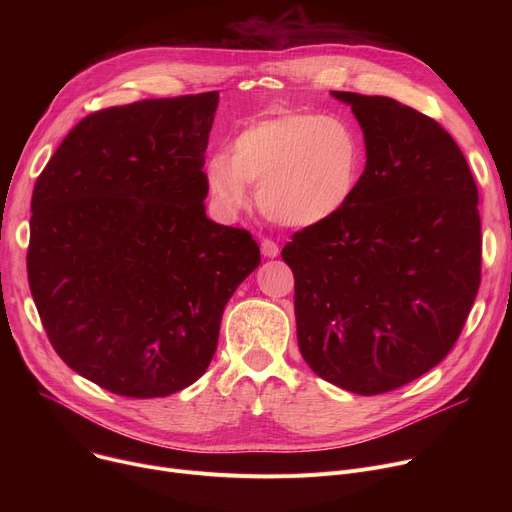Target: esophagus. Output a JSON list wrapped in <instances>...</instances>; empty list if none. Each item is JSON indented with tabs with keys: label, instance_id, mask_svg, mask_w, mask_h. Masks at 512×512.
Returning a JSON list of instances; mask_svg holds the SVG:
<instances>
[{
	"label": "esophagus",
	"instance_id": "obj_1",
	"mask_svg": "<svg viewBox=\"0 0 512 512\" xmlns=\"http://www.w3.org/2000/svg\"><path fill=\"white\" fill-rule=\"evenodd\" d=\"M261 253H263V257H267V259H274V257L280 255V247L276 245L274 240L263 238V240H261Z\"/></svg>",
	"mask_w": 512,
	"mask_h": 512
}]
</instances>
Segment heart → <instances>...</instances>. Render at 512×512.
<instances>
[{
  "instance_id": "1",
  "label": "heart",
  "mask_w": 512,
  "mask_h": 512,
  "mask_svg": "<svg viewBox=\"0 0 512 512\" xmlns=\"http://www.w3.org/2000/svg\"><path fill=\"white\" fill-rule=\"evenodd\" d=\"M363 143L351 122L317 112H286L242 128L230 153H211L205 182L213 199L234 213L257 186L267 220L292 230L332 222L357 195Z\"/></svg>"
}]
</instances>
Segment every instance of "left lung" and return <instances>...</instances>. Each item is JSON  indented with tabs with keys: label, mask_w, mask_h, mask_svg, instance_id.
<instances>
[{
	"label": "left lung",
	"mask_w": 512,
	"mask_h": 512,
	"mask_svg": "<svg viewBox=\"0 0 512 512\" xmlns=\"http://www.w3.org/2000/svg\"><path fill=\"white\" fill-rule=\"evenodd\" d=\"M363 130L355 199L292 236L297 338L307 365L361 396L405 386L459 338L481 270L477 186L450 134L390 97L332 91Z\"/></svg>",
	"instance_id": "left-lung-1"
}]
</instances>
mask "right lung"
Instances as JSON below:
<instances>
[{"instance_id": "obj_1", "label": "right lung", "mask_w": 512, "mask_h": 512, "mask_svg": "<svg viewBox=\"0 0 512 512\" xmlns=\"http://www.w3.org/2000/svg\"><path fill=\"white\" fill-rule=\"evenodd\" d=\"M220 93L145 99L80 120L37 178L31 294L62 361L130 398L195 384L226 303L261 263L247 230L205 215Z\"/></svg>"}]
</instances>
